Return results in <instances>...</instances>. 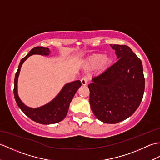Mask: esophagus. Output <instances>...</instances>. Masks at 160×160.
Wrapping results in <instances>:
<instances>
[{"instance_id":"34e87169","label":"esophagus","mask_w":160,"mask_h":160,"mask_svg":"<svg viewBox=\"0 0 160 160\" xmlns=\"http://www.w3.org/2000/svg\"><path fill=\"white\" fill-rule=\"evenodd\" d=\"M88 82V78L87 76H84L81 79V82L82 85H87Z\"/></svg>"}]
</instances>
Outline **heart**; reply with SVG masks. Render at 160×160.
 Returning a JSON list of instances; mask_svg holds the SVG:
<instances>
[{"label": "heart", "mask_w": 160, "mask_h": 160, "mask_svg": "<svg viewBox=\"0 0 160 160\" xmlns=\"http://www.w3.org/2000/svg\"><path fill=\"white\" fill-rule=\"evenodd\" d=\"M111 62V58L109 57L105 56L103 54H96L89 59V63L90 65L95 67L102 65V66L104 67L109 65Z\"/></svg>", "instance_id": "1"}]
</instances>
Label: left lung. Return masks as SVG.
<instances>
[{"label":"left lung","mask_w":160,"mask_h":160,"mask_svg":"<svg viewBox=\"0 0 160 160\" xmlns=\"http://www.w3.org/2000/svg\"><path fill=\"white\" fill-rule=\"evenodd\" d=\"M118 61L88 85L96 118L114 124L134 113L142 101L145 80L140 59L125 45L111 44Z\"/></svg>","instance_id":"left-lung-1"}]
</instances>
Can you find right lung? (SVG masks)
Returning a JSON list of instances; mask_svg holds the SVG:
<instances>
[{"instance_id":"obj_1","label":"right lung","mask_w":160,"mask_h":160,"mask_svg":"<svg viewBox=\"0 0 160 160\" xmlns=\"http://www.w3.org/2000/svg\"><path fill=\"white\" fill-rule=\"evenodd\" d=\"M50 54V50L48 48L43 47H35L29 52L28 54L25 57L21 59L20 62L18 66V71L15 76L14 79V88L13 93L15 99L18 107L28 117L38 123L41 124H54L61 121L65 118L68 114L69 104L80 86L81 82L76 80L72 82L66 84L62 88L61 91L56 97L52 101H51L47 104L38 108H31L25 106L22 102L18 95L17 84L18 76L20 72V68L23 62L27 60V58L32 54L48 55Z\"/></svg>"}]
</instances>
